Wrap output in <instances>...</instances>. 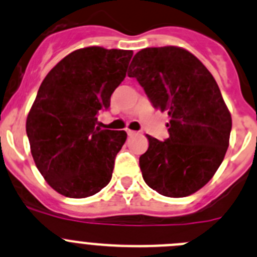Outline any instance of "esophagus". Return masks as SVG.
<instances>
[{"mask_svg": "<svg viewBox=\"0 0 257 257\" xmlns=\"http://www.w3.org/2000/svg\"><path fill=\"white\" fill-rule=\"evenodd\" d=\"M126 134H128L129 137H132V136H134V134H137V132L131 131V129H128V131H126Z\"/></svg>", "mask_w": 257, "mask_h": 257, "instance_id": "esophagus-1", "label": "esophagus"}]
</instances>
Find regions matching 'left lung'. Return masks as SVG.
I'll use <instances>...</instances> for the list:
<instances>
[{
  "instance_id": "1",
  "label": "left lung",
  "mask_w": 257,
  "mask_h": 257,
  "mask_svg": "<svg viewBox=\"0 0 257 257\" xmlns=\"http://www.w3.org/2000/svg\"><path fill=\"white\" fill-rule=\"evenodd\" d=\"M153 107L167 111L170 137L164 142L147 136L140 157L143 180L161 195L183 198L209 181L229 145L232 117L214 77L188 50L146 48L128 71Z\"/></svg>"
}]
</instances>
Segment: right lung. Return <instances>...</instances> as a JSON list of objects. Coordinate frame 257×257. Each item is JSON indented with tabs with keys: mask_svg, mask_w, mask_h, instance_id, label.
<instances>
[{
	"mask_svg": "<svg viewBox=\"0 0 257 257\" xmlns=\"http://www.w3.org/2000/svg\"><path fill=\"white\" fill-rule=\"evenodd\" d=\"M133 52L88 47L64 57L40 85L26 119L31 155L57 193L87 198L111 180L124 131L96 126L125 78Z\"/></svg>",
	"mask_w": 257,
	"mask_h": 257,
	"instance_id": "add662e5",
	"label": "right lung"
}]
</instances>
